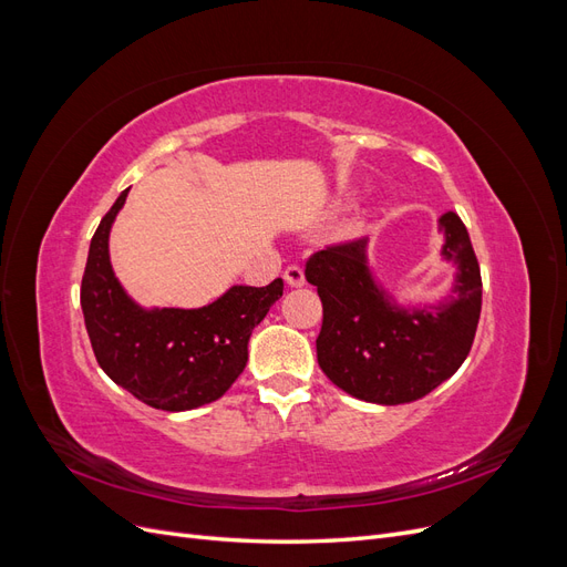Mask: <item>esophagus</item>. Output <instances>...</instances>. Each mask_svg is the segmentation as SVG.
Instances as JSON below:
<instances>
[{
	"label": "esophagus",
	"mask_w": 567,
	"mask_h": 567,
	"mask_svg": "<svg viewBox=\"0 0 567 567\" xmlns=\"http://www.w3.org/2000/svg\"><path fill=\"white\" fill-rule=\"evenodd\" d=\"M284 281H286L290 288H300V286H305V271H302L298 265H290V267H286V271H284Z\"/></svg>",
	"instance_id": "obj_1"
}]
</instances>
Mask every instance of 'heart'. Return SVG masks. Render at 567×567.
I'll use <instances>...</instances> for the list:
<instances>
[{
    "label": "heart",
    "instance_id": "heart-1",
    "mask_svg": "<svg viewBox=\"0 0 567 567\" xmlns=\"http://www.w3.org/2000/svg\"><path fill=\"white\" fill-rule=\"evenodd\" d=\"M352 196H354V194H352V192H348L346 196H342V203H346V205H348V203H352V200H354Z\"/></svg>",
    "mask_w": 567,
    "mask_h": 567
}]
</instances>
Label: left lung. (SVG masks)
<instances>
[{"instance_id": "left-lung-1", "label": "left lung", "mask_w": 567, "mask_h": 567, "mask_svg": "<svg viewBox=\"0 0 567 567\" xmlns=\"http://www.w3.org/2000/svg\"><path fill=\"white\" fill-rule=\"evenodd\" d=\"M440 257L454 265L447 293L433 302H400L369 262V244L354 241L310 257L305 277L323 305L317 359L331 383L371 404L421 400L468 357L483 281L461 217L437 219Z\"/></svg>"}]
</instances>
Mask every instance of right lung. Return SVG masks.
<instances>
[{
    "instance_id": "obj_1",
    "label": "right lung",
    "mask_w": 567,
    "mask_h": 567,
    "mask_svg": "<svg viewBox=\"0 0 567 567\" xmlns=\"http://www.w3.org/2000/svg\"><path fill=\"white\" fill-rule=\"evenodd\" d=\"M130 188L117 196L92 236L80 305L99 367L136 400L163 411H188L225 394L248 362V340L284 281L231 286L196 310L144 307L117 281L109 238Z\"/></svg>"
}]
</instances>
